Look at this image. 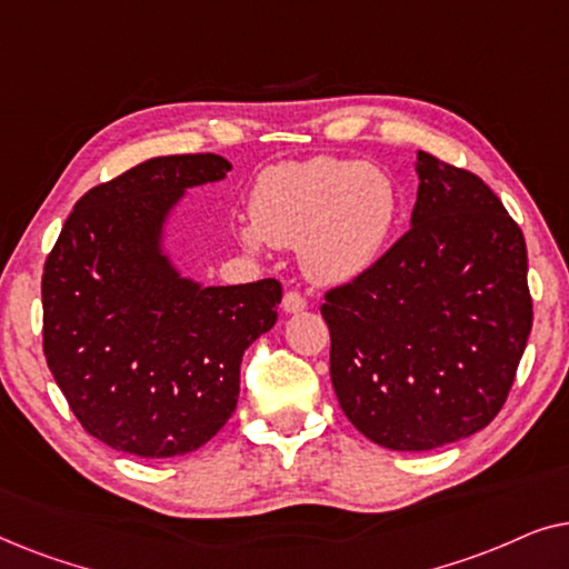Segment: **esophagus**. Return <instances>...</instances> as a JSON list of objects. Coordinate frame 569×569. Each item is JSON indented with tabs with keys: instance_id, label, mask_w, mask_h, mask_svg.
I'll return each mask as SVG.
<instances>
[{
	"instance_id": "34e87169",
	"label": "esophagus",
	"mask_w": 569,
	"mask_h": 569,
	"mask_svg": "<svg viewBox=\"0 0 569 569\" xmlns=\"http://www.w3.org/2000/svg\"><path fill=\"white\" fill-rule=\"evenodd\" d=\"M282 308L287 310V313H300V310L308 308V300L302 298V295H300L298 290H290V292H284Z\"/></svg>"
}]
</instances>
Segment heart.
Returning a JSON list of instances; mask_svg holds the SVG:
<instances>
[{
  "instance_id": "heart-1",
  "label": "heart",
  "mask_w": 569,
  "mask_h": 569,
  "mask_svg": "<svg viewBox=\"0 0 569 569\" xmlns=\"http://www.w3.org/2000/svg\"><path fill=\"white\" fill-rule=\"evenodd\" d=\"M399 212L393 181L376 166L341 158L279 162L259 176L246 246H298L300 267L318 284H345L368 271L391 238Z\"/></svg>"
}]
</instances>
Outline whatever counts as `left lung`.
<instances>
[{
    "mask_svg": "<svg viewBox=\"0 0 569 569\" xmlns=\"http://www.w3.org/2000/svg\"><path fill=\"white\" fill-rule=\"evenodd\" d=\"M417 176L411 228L321 306L341 409L391 450H432L492 422L533 326L526 240L497 193L422 150Z\"/></svg>",
    "mask_w": 569,
    "mask_h": 569,
    "instance_id": "obj_1",
    "label": "left lung"
}]
</instances>
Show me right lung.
<instances>
[{
	"label": "right lung",
	"mask_w": 569,
	"mask_h": 569,
	"mask_svg": "<svg viewBox=\"0 0 569 569\" xmlns=\"http://www.w3.org/2000/svg\"><path fill=\"white\" fill-rule=\"evenodd\" d=\"M228 170L209 152L139 162L77 201L46 259V362L113 450L170 458L212 440L236 411L243 352L277 321V279L199 287L160 251L183 189Z\"/></svg>",
	"instance_id": "1"
}]
</instances>
